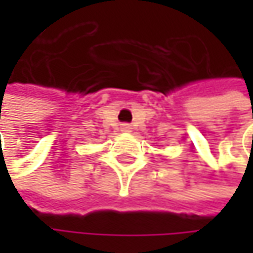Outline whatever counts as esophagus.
Wrapping results in <instances>:
<instances>
[{"mask_svg":"<svg viewBox=\"0 0 253 253\" xmlns=\"http://www.w3.org/2000/svg\"><path fill=\"white\" fill-rule=\"evenodd\" d=\"M130 130H131L130 125H122V131H130Z\"/></svg>","mask_w":253,"mask_h":253,"instance_id":"obj_1","label":"esophagus"}]
</instances>
